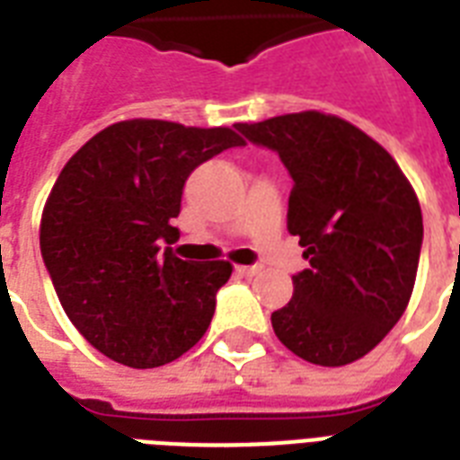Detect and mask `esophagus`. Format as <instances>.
I'll use <instances>...</instances> for the list:
<instances>
[{
	"instance_id": "1",
	"label": "esophagus",
	"mask_w": 460,
	"mask_h": 460,
	"mask_svg": "<svg viewBox=\"0 0 460 460\" xmlns=\"http://www.w3.org/2000/svg\"><path fill=\"white\" fill-rule=\"evenodd\" d=\"M258 272H260L258 265H238L236 267L238 277H255Z\"/></svg>"
}]
</instances>
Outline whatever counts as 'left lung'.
Returning <instances> with one entry per match:
<instances>
[{
    "instance_id": "8db88e82",
    "label": "left lung",
    "mask_w": 460,
    "mask_h": 460,
    "mask_svg": "<svg viewBox=\"0 0 460 460\" xmlns=\"http://www.w3.org/2000/svg\"><path fill=\"white\" fill-rule=\"evenodd\" d=\"M236 131L274 150L294 179L287 226L307 270L272 313L274 334L307 363H353L389 334L413 294L422 248L415 190L385 147L339 117L301 111Z\"/></svg>"
}]
</instances>
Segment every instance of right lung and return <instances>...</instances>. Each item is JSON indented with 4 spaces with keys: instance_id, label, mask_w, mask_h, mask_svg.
Listing matches in <instances>:
<instances>
[{
    "instance_id": "obj_1",
    "label": "right lung",
    "mask_w": 460,
    "mask_h": 460,
    "mask_svg": "<svg viewBox=\"0 0 460 460\" xmlns=\"http://www.w3.org/2000/svg\"><path fill=\"white\" fill-rule=\"evenodd\" d=\"M241 146L231 128L133 119L93 136L61 169L40 251L68 320L100 353L146 370L208 332L231 265L176 258L172 222L195 166Z\"/></svg>"
}]
</instances>
